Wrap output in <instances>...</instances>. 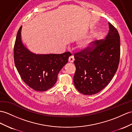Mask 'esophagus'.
I'll return each instance as SVG.
<instances>
[{
	"label": "esophagus",
	"mask_w": 132,
	"mask_h": 132,
	"mask_svg": "<svg viewBox=\"0 0 132 132\" xmlns=\"http://www.w3.org/2000/svg\"><path fill=\"white\" fill-rule=\"evenodd\" d=\"M74 60H75V58H74V56L73 55H71L69 57V59H68L69 62L73 63L74 62Z\"/></svg>",
	"instance_id": "1"
}]
</instances>
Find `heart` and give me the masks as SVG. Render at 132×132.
<instances>
[{
    "mask_svg": "<svg viewBox=\"0 0 132 132\" xmlns=\"http://www.w3.org/2000/svg\"><path fill=\"white\" fill-rule=\"evenodd\" d=\"M100 35V32H96L89 35L88 37L82 40L78 45V48L80 50H88L92 47L96 39Z\"/></svg>",
    "mask_w": 132,
    "mask_h": 132,
    "instance_id": "heart-1",
    "label": "heart"
}]
</instances>
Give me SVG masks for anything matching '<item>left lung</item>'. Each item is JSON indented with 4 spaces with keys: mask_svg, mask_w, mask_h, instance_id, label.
Masks as SVG:
<instances>
[{
    "mask_svg": "<svg viewBox=\"0 0 132 132\" xmlns=\"http://www.w3.org/2000/svg\"><path fill=\"white\" fill-rule=\"evenodd\" d=\"M109 31L105 40L96 41L88 50L75 54L76 70L74 84L85 95L97 94L113 78L120 59V36L117 30L109 22Z\"/></svg>",
    "mask_w": 132,
    "mask_h": 132,
    "instance_id": "1",
    "label": "left lung"
}]
</instances>
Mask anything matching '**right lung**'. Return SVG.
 <instances>
[{
	"instance_id": "add662e5",
	"label": "right lung",
	"mask_w": 132,
	"mask_h": 132,
	"mask_svg": "<svg viewBox=\"0 0 132 132\" xmlns=\"http://www.w3.org/2000/svg\"><path fill=\"white\" fill-rule=\"evenodd\" d=\"M20 27L14 47V60L22 79L37 91H45L54 86L57 75L68 63L69 52L61 54H36L29 50L22 43Z\"/></svg>"
}]
</instances>
